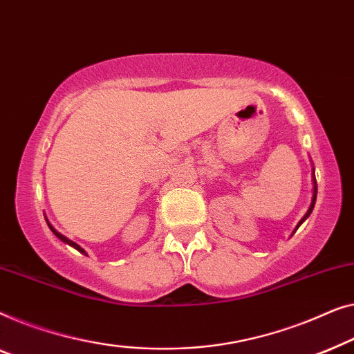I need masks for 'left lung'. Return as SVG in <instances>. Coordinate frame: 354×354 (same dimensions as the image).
I'll return each instance as SVG.
<instances>
[{
	"label": "left lung",
	"instance_id": "8db88e82",
	"mask_svg": "<svg viewBox=\"0 0 354 354\" xmlns=\"http://www.w3.org/2000/svg\"><path fill=\"white\" fill-rule=\"evenodd\" d=\"M316 196H317V184H316V176H315V167H313V197H311V203H310V208H308V212L305 213V216L301 218L300 221H298V225H297V227H295V231L298 227H300V225L303 221L306 220L308 216L311 215V212H313V208H315V203H316ZM295 231H293L292 234H295Z\"/></svg>",
	"mask_w": 354,
	"mask_h": 354
}]
</instances>
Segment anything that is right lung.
Masks as SVG:
<instances>
[{
  "label": "right lung",
  "instance_id": "right-lung-1",
  "mask_svg": "<svg viewBox=\"0 0 354 354\" xmlns=\"http://www.w3.org/2000/svg\"><path fill=\"white\" fill-rule=\"evenodd\" d=\"M46 223H48V226H49V229H51V231H53V234H54V236H56L57 239H61V241H62L64 243H67V245H71V247H73V248H75V250H78L80 253H83V255H86V252H84V250H83V248H82V247H80L77 242H73V241H71V239H68V237H66V236H64V234H61V232H59V231H56V229H54V226H53V225H51V223H49L48 220H46Z\"/></svg>",
  "mask_w": 354,
  "mask_h": 354
}]
</instances>
